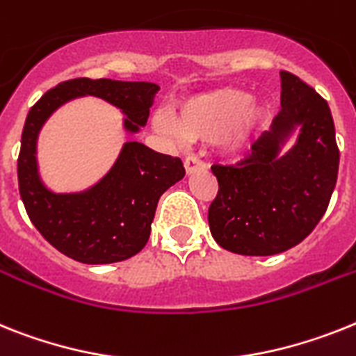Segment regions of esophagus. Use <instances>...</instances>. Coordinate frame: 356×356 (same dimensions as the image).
<instances>
[{
  "label": "esophagus",
  "instance_id": "obj_1",
  "mask_svg": "<svg viewBox=\"0 0 356 356\" xmlns=\"http://www.w3.org/2000/svg\"><path fill=\"white\" fill-rule=\"evenodd\" d=\"M204 168H206V164L202 163L199 157H195V155H188L186 159H184V170H186L188 175L195 172H202Z\"/></svg>",
  "mask_w": 356,
  "mask_h": 356
}]
</instances>
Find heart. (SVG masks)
<instances>
[{
  "instance_id": "heart-1",
  "label": "heart",
  "mask_w": 356,
  "mask_h": 356,
  "mask_svg": "<svg viewBox=\"0 0 356 356\" xmlns=\"http://www.w3.org/2000/svg\"><path fill=\"white\" fill-rule=\"evenodd\" d=\"M266 119V106L252 101V95L238 88H219L193 95L175 108V115L157 113L155 130L190 141H219L226 155L246 150Z\"/></svg>"
}]
</instances>
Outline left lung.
<instances>
[{
  "label": "left lung",
  "instance_id": "1",
  "mask_svg": "<svg viewBox=\"0 0 356 356\" xmlns=\"http://www.w3.org/2000/svg\"><path fill=\"white\" fill-rule=\"evenodd\" d=\"M280 112L270 132L237 164H213L219 192L208 210L210 232L220 248L238 255L266 257L302 243L327 210L335 190L340 152L324 97L280 72ZM299 128L298 143L280 150Z\"/></svg>",
  "mask_w": 356,
  "mask_h": 356
}]
</instances>
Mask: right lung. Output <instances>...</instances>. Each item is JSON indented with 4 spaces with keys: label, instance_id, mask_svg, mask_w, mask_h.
Masks as SVG:
<instances>
[{
    "label": "right lung",
    "instance_id": "1",
    "mask_svg": "<svg viewBox=\"0 0 356 356\" xmlns=\"http://www.w3.org/2000/svg\"><path fill=\"white\" fill-rule=\"evenodd\" d=\"M157 92L155 83L77 77L54 86L26 115L17 157L21 201L38 232L63 255L83 264H110L141 252L159 197L184 177V166L179 157L130 141L99 183L85 192L54 193L38 172L41 127L67 101L94 95L127 115V132H139Z\"/></svg>",
    "mask_w": 356,
    "mask_h": 356
}]
</instances>
